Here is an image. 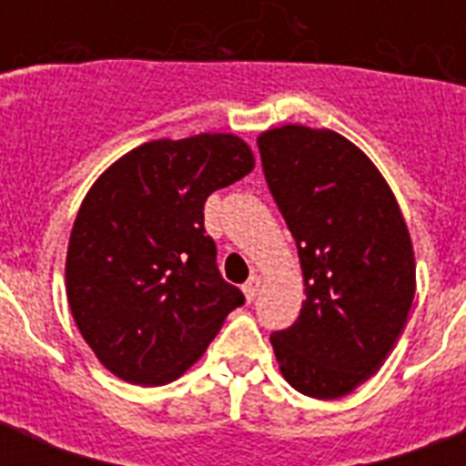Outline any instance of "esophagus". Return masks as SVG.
<instances>
[{
	"label": "esophagus",
	"mask_w": 466,
	"mask_h": 466,
	"mask_svg": "<svg viewBox=\"0 0 466 466\" xmlns=\"http://www.w3.org/2000/svg\"><path fill=\"white\" fill-rule=\"evenodd\" d=\"M258 290H261V278L251 276L247 280V285H244V298H247V302H254Z\"/></svg>",
	"instance_id": "1"
}]
</instances>
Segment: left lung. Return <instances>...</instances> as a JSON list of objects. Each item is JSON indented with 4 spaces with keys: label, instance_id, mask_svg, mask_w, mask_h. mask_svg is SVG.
Segmentation results:
<instances>
[{
    "label": "left lung",
    "instance_id": "8db88e82",
    "mask_svg": "<svg viewBox=\"0 0 466 466\" xmlns=\"http://www.w3.org/2000/svg\"><path fill=\"white\" fill-rule=\"evenodd\" d=\"M256 142L307 292L295 324L270 336L278 368L307 397H346L404 331L416 295L411 234L380 168L340 133L290 123Z\"/></svg>",
    "mask_w": 466,
    "mask_h": 466
}]
</instances>
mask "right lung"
I'll return each instance as SVG.
<instances>
[{
    "label": "right lung",
    "mask_w": 466,
    "mask_h": 466,
    "mask_svg": "<svg viewBox=\"0 0 466 466\" xmlns=\"http://www.w3.org/2000/svg\"><path fill=\"white\" fill-rule=\"evenodd\" d=\"M256 167L232 133L152 140L116 159L84 196L65 290L76 329L123 382L159 387L196 365L234 307L203 205Z\"/></svg>",
    "instance_id": "1"
}]
</instances>
